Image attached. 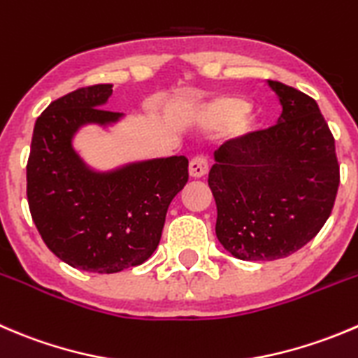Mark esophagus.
Segmentation results:
<instances>
[{"label": "esophagus", "instance_id": "1", "mask_svg": "<svg viewBox=\"0 0 358 358\" xmlns=\"http://www.w3.org/2000/svg\"><path fill=\"white\" fill-rule=\"evenodd\" d=\"M208 173V161L203 155H197L189 162V175L192 178H203Z\"/></svg>", "mask_w": 358, "mask_h": 358}]
</instances>
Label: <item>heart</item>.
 I'll return each instance as SVG.
<instances>
[{"label":"heart","instance_id":"b5f03b06","mask_svg":"<svg viewBox=\"0 0 358 358\" xmlns=\"http://www.w3.org/2000/svg\"><path fill=\"white\" fill-rule=\"evenodd\" d=\"M250 101L241 96H218L201 108L199 120L208 127L232 126L234 136H245L255 131V120L246 119Z\"/></svg>","mask_w":358,"mask_h":358}]
</instances>
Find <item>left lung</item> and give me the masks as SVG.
I'll return each mask as SVG.
<instances>
[{"label": "left lung", "instance_id": "8db88e82", "mask_svg": "<svg viewBox=\"0 0 358 358\" xmlns=\"http://www.w3.org/2000/svg\"><path fill=\"white\" fill-rule=\"evenodd\" d=\"M278 124L215 152L208 185L218 241L236 259L276 260L303 248L331 217L339 187L334 136L317 101L267 80Z\"/></svg>", "mask_w": 358, "mask_h": 358}]
</instances>
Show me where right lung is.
I'll use <instances>...</instances> for the list:
<instances>
[{
  "label": "right lung",
  "instance_id": "1",
  "mask_svg": "<svg viewBox=\"0 0 358 358\" xmlns=\"http://www.w3.org/2000/svg\"><path fill=\"white\" fill-rule=\"evenodd\" d=\"M112 83L82 87L36 119L27 161V203L45 245L89 273H119L157 248L169 203L189 180L185 155L94 171L73 148L87 124L112 126L122 113L103 106Z\"/></svg>",
  "mask_w": 358,
  "mask_h": 358
}]
</instances>
